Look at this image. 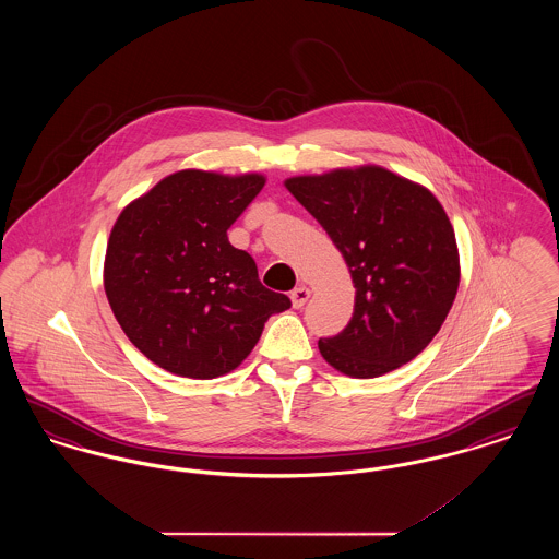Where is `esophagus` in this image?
<instances>
[{
	"instance_id": "34e87169",
	"label": "esophagus",
	"mask_w": 559,
	"mask_h": 559,
	"mask_svg": "<svg viewBox=\"0 0 559 559\" xmlns=\"http://www.w3.org/2000/svg\"><path fill=\"white\" fill-rule=\"evenodd\" d=\"M310 289L306 285H299L292 292L293 308H301L310 299Z\"/></svg>"
}]
</instances>
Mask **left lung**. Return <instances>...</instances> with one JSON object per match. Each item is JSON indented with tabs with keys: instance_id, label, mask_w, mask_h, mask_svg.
I'll return each instance as SVG.
<instances>
[{
	"instance_id": "left-lung-1",
	"label": "left lung",
	"mask_w": 559,
	"mask_h": 559,
	"mask_svg": "<svg viewBox=\"0 0 559 559\" xmlns=\"http://www.w3.org/2000/svg\"><path fill=\"white\" fill-rule=\"evenodd\" d=\"M285 187L342 251L356 287L352 320L320 340L322 358L356 379L411 362L449 317L461 281L440 201L381 165L293 176Z\"/></svg>"
}]
</instances>
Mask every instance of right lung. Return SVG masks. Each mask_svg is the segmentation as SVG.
Listing matches in <instances>:
<instances>
[{"label": "right lung", "mask_w": 559, "mask_h": 559, "mask_svg": "<svg viewBox=\"0 0 559 559\" xmlns=\"http://www.w3.org/2000/svg\"><path fill=\"white\" fill-rule=\"evenodd\" d=\"M266 185L262 174L180 169L119 213L105 255V292L123 333L178 377L235 371L264 322L292 308L266 289L228 228Z\"/></svg>", "instance_id": "add662e5"}]
</instances>
